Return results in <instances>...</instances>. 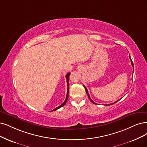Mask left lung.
<instances>
[{
	"instance_id": "1",
	"label": "left lung",
	"mask_w": 147,
	"mask_h": 147,
	"mask_svg": "<svg viewBox=\"0 0 147 147\" xmlns=\"http://www.w3.org/2000/svg\"><path fill=\"white\" fill-rule=\"evenodd\" d=\"M129 59H130V60H131V65H132V66L133 67V62H132V60H131V57H130V56H129ZM133 71H134V70H133ZM84 88H85V91H86V94H87V95H88V97H89V99H90V101L92 102V103H93V104H96L95 102H94L93 100H91V99L90 98V95H89V93H88V90H87V89H86V88L85 87V86L84 85ZM118 100H117V101H116L115 103H113V104H106L105 105L107 106V105H111V104H115V103H116L117 102Z\"/></svg>"
}]
</instances>
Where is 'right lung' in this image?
Wrapping results in <instances>:
<instances>
[{
	"label": "right lung",
	"mask_w": 147,
	"mask_h": 147,
	"mask_svg": "<svg viewBox=\"0 0 147 147\" xmlns=\"http://www.w3.org/2000/svg\"><path fill=\"white\" fill-rule=\"evenodd\" d=\"M69 75H70V73H68L66 74V76H65V77H66V79H67V96H66V99H65L64 102L63 103V104H62V105H61L59 106L58 107H57V108H54V110H51V111H53L57 110V109H59V108L63 107V106L65 105V104H66V103H67V101L68 98V93H69V82H69Z\"/></svg>",
	"instance_id": "right-lung-1"
}]
</instances>
